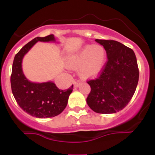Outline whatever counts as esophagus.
Here are the masks:
<instances>
[{
	"label": "esophagus",
	"mask_w": 155,
	"mask_h": 155,
	"mask_svg": "<svg viewBox=\"0 0 155 155\" xmlns=\"http://www.w3.org/2000/svg\"><path fill=\"white\" fill-rule=\"evenodd\" d=\"M80 83L79 82H76V81H74V87H78L79 86Z\"/></svg>",
	"instance_id": "34e87169"
}]
</instances>
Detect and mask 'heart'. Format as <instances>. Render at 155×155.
<instances>
[{"mask_svg": "<svg viewBox=\"0 0 155 155\" xmlns=\"http://www.w3.org/2000/svg\"><path fill=\"white\" fill-rule=\"evenodd\" d=\"M106 60V51L98 44L85 45L79 50L68 55L65 59L67 67L78 69L82 79H91L97 76L104 68Z\"/></svg>", "mask_w": 155, "mask_h": 155, "instance_id": "1", "label": "heart"}]
</instances>
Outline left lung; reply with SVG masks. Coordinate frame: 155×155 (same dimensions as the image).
Here are the masks:
<instances>
[{"label":"left lung","mask_w":155,"mask_h":155,"mask_svg":"<svg viewBox=\"0 0 155 155\" xmlns=\"http://www.w3.org/2000/svg\"><path fill=\"white\" fill-rule=\"evenodd\" d=\"M95 41L104 46L108 61L100 76L87 81L91 92L87 103L96 113H116L127 106L136 90L139 72L136 54L117 41Z\"/></svg>","instance_id":"left-lung-1"}]
</instances>
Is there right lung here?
<instances>
[{"mask_svg":"<svg viewBox=\"0 0 155 155\" xmlns=\"http://www.w3.org/2000/svg\"><path fill=\"white\" fill-rule=\"evenodd\" d=\"M56 42L54 35L36 37L25 45L15 55L11 76V86L16 101L23 111L37 118L58 116L66 107L74 85L66 90L58 89L51 81L32 82L25 76L22 60L37 42Z\"/></svg>","mask_w":155,"mask_h":155,"instance_id":"right-lung-1","label":"right lung"}]
</instances>
